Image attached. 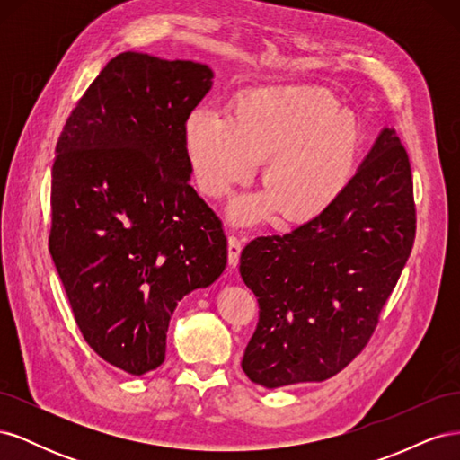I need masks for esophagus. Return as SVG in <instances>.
<instances>
[{
    "mask_svg": "<svg viewBox=\"0 0 460 460\" xmlns=\"http://www.w3.org/2000/svg\"><path fill=\"white\" fill-rule=\"evenodd\" d=\"M242 242L235 238V235H230L228 238V262L232 264V267H235L240 261V255H242Z\"/></svg>",
    "mask_w": 460,
    "mask_h": 460,
    "instance_id": "34e87169",
    "label": "esophagus"
}]
</instances>
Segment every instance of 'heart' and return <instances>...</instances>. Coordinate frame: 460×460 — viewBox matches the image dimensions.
I'll list each match as a JSON object with an SVG mask.
<instances>
[{"instance_id": "1", "label": "heart", "mask_w": 460, "mask_h": 460, "mask_svg": "<svg viewBox=\"0 0 460 460\" xmlns=\"http://www.w3.org/2000/svg\"><path fill=\"white\" fill-rule=\"evenodd\" d=\"M186 153L199 190L225 198L264 161L267 190L230 207L234 225H255L282 211L284 222L324 213L349 184L360 153V130L332 93L272 88L243 93L234 115L193 109L184 127Z\"/></svg>"}]
</instances>
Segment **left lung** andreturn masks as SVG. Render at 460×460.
I'll return each instance as SVG.
<instances>
[{"label":"left lung","mask_w":460,"mask_h":460,"mask_svg":"<svg viewBox=\"0 0 460 460\" xmlns=\"http://www.w3.org/2000/svg\"><path fill=\"white\" fill-rule=\"evenodd\" d=\"M416 234L412 174L384 128L324 213L282 235H259L240 274L259 303L242 358L264 387L323 382L365 349L405 269Z\"/></svg>","instance_id":"obj_1"}]
</instances>
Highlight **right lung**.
I'll use <instances>...</instances> for the list:
<instances>
[{"label": "right lung", "mask_w": 460, "mask_h": 460, "mask_svg": "<svg viewBox=\"0 0 460 460\" xmlns=\"http://www.w3.org/2000/svg\"><path fill=\"white\" fill-rule=\"evenodd\" d=\"M213 71L124 51L68 115L51 169L49 253L82 336L109 365H163L178 301L226 267L222 222L190 186L186 119Z\"/></svg>", "instance_id": "obj_1"}]
</instances>
